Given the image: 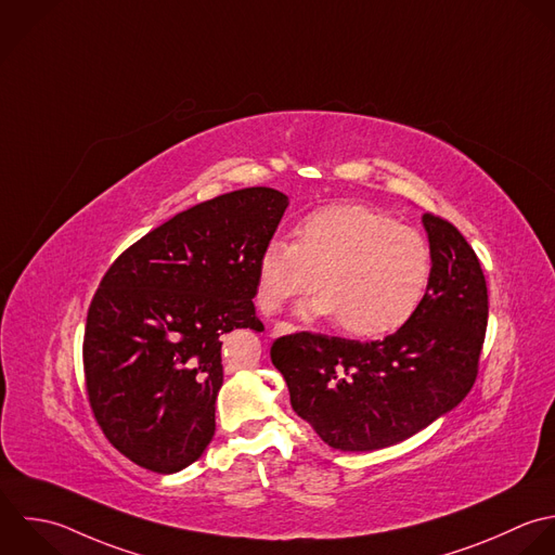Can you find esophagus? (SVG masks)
Masks as SVG:
<instances>
[{"instance_id": "obj_1", "label": "esophagus", "mask_w": 555, "mask_h": 555, "mask_svg": "<svg viewBox=\"0 0 555 555\" xmlns=\"http://www.w3.org/2000/svg\"><path fill=\"white\" fill-rule=\"evenodd\" d=\"M294 331H296V326H294V324H289V322H279V324H274V328L270 331V337L287 335V333H294Z\"/></svg>"}]
</instances>
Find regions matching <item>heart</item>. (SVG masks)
Listing matches in <instances>:
<instances>
[{"label": "heart", "instance_id": "1", "mask_svg": "<svg viewBox=\"0 0 555 555\" xmlns=\"http://www.w3.org/2000/svg\"><path fill=\"white\" fill-rule=\"evenodd\" d=\"M430 272V246L420 231L363 205H331L307 214L294 242L263 246L257 302L274 313L315 287L320 296L307 315L335 318L346 335L376 339L411 320Z\"/></svg>", "mask_w": 555, "mask_h": 555}]
</instances>
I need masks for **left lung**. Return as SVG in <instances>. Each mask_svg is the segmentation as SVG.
Returning <instances> with one entry per match:
<instances>
[{
  "label": "left lung",
  "instance_id": "1",
  "mask_svg": "<svg viewBox=\"0 0 555 555\" xmlns=\"http://www.w3.org/2000/svg\"><path fill=\"white\" fill-rule=\"evenodd\" d=\"M433 272L411 320L383 341L294 333L272 344L292 409L341 452L396 446L472 391L489 324L478 255L441 216L424 214Z\"/></svg>",
  "mask_w": 555,
  "mask_h": 555
}]
</instances>
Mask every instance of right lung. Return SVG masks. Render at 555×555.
Listing matches in <instances>:
<instances>
[{
    "label": "right lung",
    "instance_id": "right-lung-1",
    "mask_svg": "<svg viewBox=\"0 0 555 555\" xmlns=\"http://www.w3.org/2000/svg\"><path fill=\"white\" fill-rule=\"evenodd\" d=\"M287 196L244 188L149 231L103 274L88 307L83 378L105 439L131 463L175 474L216 433L222 341L261 333L257 263Z\"/></svg>",
    "mask_w": 555,
    "mask_h": 555
}]
</instances>
